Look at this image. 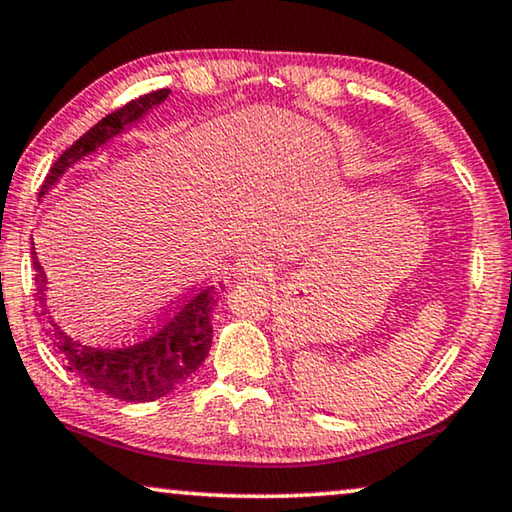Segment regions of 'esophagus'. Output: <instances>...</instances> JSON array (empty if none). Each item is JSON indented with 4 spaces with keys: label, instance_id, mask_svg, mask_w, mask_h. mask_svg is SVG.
<instances>
[{
    "label": "esophagus",
    "instance_id": "34e87169",
    "mask_svg": "<svg viewBox=\"0 0 512 512\" xmlns=\"http://www.w3.org/2000/svg\"><path fill=\"white\" fill-rule=\"evenodd\" d=\"M273 273V264L262 255H248L239 262V276H259L269 278Z\"/></svg>",
    "mask_w": 512,
    "mask_h": 512
}]
</instances>
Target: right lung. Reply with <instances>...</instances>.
<instances>
[{
  "label": "right lung",
  "instance_id": "right-lung-1",
  "mask_svg": "<svg viewBox=\"0 0 512 512\" xmlns=\"http://www.w3.org/2000/svg\"><path fill=\"white\" fill-rule=\"evenodd\" d=\"M169 90H155L139 99H132L118 111H113L88 129L74 146H69L50 167L39 194H46L60 181L64 171L83 157H88L104 146L106 141L125 132V127L141 120L153 106L162 104ZM34 280L37 297L41 301V315L46 320V338L55 355L60 357L64 369L81 378L92 390L109 394L120 401H155L167 397L181 387L194 371L204 364L211 350L213 325L211 311L218 304L213 287L199 290L181 299L162 320L148 327L139 336L125 341H88L57 325L46 306V273H43L32 243Z\"/></svg>",
  "mask_w": 512,
  "mask_h": 512
}]
</instances>
